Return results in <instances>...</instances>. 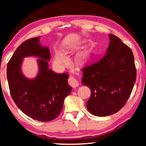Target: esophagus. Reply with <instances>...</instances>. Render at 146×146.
Returning a JSON list of instances; mask_svg holds the SVG:
<instances>
[{"mask_svg": "<svg viewBox=\"0 0 146 146\" xmlns=\"http://www.w3.org/2000/svg\"><path fill=\"white\" fill-rule=\"evenodd\" d=\"M68 83L73 88H76L78 86L77 80H76V78L73 76H70V77L68 78Z\"/></svg>", "mask_w": 146, "mask_h": 146, "instance_id": "esophagus-1", "label": "esophagus"}]
</instances>
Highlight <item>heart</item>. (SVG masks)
Listing matches in <instances>:
<instances>
[{"label":"heart","instance_id":"heart-1","mask_svg":"<svg viewBox=\"0 0 146 146\" xmlns=\"http://www.w3.org/2000/svg\"><path fill=\"white\" fill-rule=\"evenodd\" d=\"M86 58V55H84L81 57L82 60H84ZM68 62V58L64 55V54L61 53H57L55 54V57H54V63L55 65L58 66H62L66 64Z\"/></svg>","mask_w":146,"mask_h":146}]
</instances>
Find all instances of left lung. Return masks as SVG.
<instances>
[{
	"mask_svg": "<svg viewBox=\"0 0 146 146\" xmlns=\"http://www.w3.org/2000/svg\"><path fill=\"white\" fill-rule=\"evenodd\" d=\"M108 35L110 44L105 55L81 69L82 83L91 91L87 108L98 117L113 115L124 106L137 76L131 49L118 36Z\"/></svg>",
	"mask_w": 146,
	"mask_h": 146,
	"instance_id": "obj_1",
	"label": "left lung"
}]
</instances>
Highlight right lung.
Instances as JSON below:
<instances>
[{
	"mask_svg": "<svg viewBox=\"0 0 146 146\" xmlns=\"http://www.w3.org/2000/svg\"><path fill=\"white\" fill-rule=\"evenodd\" d=\"M36 56L39 59V73L33 80L24 77L21 73L22 58ZM50 59L48 48L39 44L38 37L28 39L15 51L7 66V78L11 97L17 107L35 120L48 122L54 120L62 111L64 100L71 93L69 75L56 74L48 68Z\"/></svg>",
	"mask_w": 146,
	"mask_h": 146,
	"instance_id": "right-lung-1",
	"label": "right lung"
}]
</instances>
